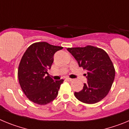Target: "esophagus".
Wrapping results in <instances>:
<instances>
[{
  "instance_id": "obj_1",
  "label": "esophagus",
  "mask_w": 129,
  "mask_h": 129,
  "mask_svg": "<svg viewBox=\"0 0 129 129\" xmlns=\"http://www.w3.org/2000/svg\"><path fill=\"white\" fill-rule=\"evenodd\" d=\"M66 79H67V81H72L73 80V79L69 78V77H67V78H66Z\"/></svg>"
}]
</instances>
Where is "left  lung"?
<instances>
[{"instance_id": "left-lung-1", "label": "left lung", "mask_w": 129, "mask_h": 129, "mask_svg": "<svg viewBox=\"0 0 129 129\" xmlns=\"http://www.w3.org/2000/svg\"><path fill=\"white\" fill-rule=\"evenodd\" d=\"M67 50L74 57L79 66L87 71V83L83 90L75 92L79 101L94 104L108 94L115 77V69L109 55L103 49L95 46L68 48Z\"/></svg>"}]
</instances>
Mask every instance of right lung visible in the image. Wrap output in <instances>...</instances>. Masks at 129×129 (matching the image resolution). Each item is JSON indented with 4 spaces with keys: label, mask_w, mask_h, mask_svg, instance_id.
I'll return each instance as SVG.
<instances>
[{
    "label": "right lung",
    "mask_w": 129,
    "mask_h": 129,
    "mask_svg": "<svg viewBox=\"0 0 129 129\" xmlns=\"http://www.w3.org/2000/svg\"><path fill=\"white\" fill-rule=\"evenodd\" d=\"M62 48L39 42L30 45L24 52L19 63L18 78L22 91L31 101L44 105L57 96L64 80L54 81L48 70L53 63L54 53Z\"/></svg>",
    "instance_id": "right-lung-1"
}]
</instances>
